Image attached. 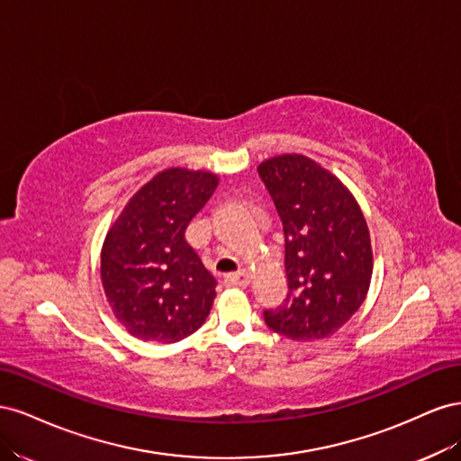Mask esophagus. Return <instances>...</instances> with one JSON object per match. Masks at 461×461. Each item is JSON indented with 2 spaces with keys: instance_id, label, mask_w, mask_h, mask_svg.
<instances>
[{
  "instance_id": "esophagus-1",
  "label": "esophagus",
  "mask_w": 461,
  "mask_h": 461,
  "mask_svg": "<svg viewBox=\"0 0 461 461\" xmlns=\"http://www.w3.org/2000/svg\"><path fill=\"white\" fill-rule=\"evenodd\" d=\"M225 285L227 286H248L249 285V273L248 271H239V273H230L225 276Z\"/></svg>"
}]
</instances>
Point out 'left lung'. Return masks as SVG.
Listing matches in <instances>:
<instances>
[{"label":"left lung","mask_w":461,"mask_h":461,"mask_svg":"<svg viewBox=\"0 0 461 461\" xmlns=\"http://www.w3.org/2000/svg\"><path fill=\"white\" fill-rule=\"evenodd\" d=\"M285 230L288 294L265 323L290 340L327 339L364 303L373 275L367 221L339 176L302 153L259 163Z\"/></svg>","instance_id":"1"}]
</instances>
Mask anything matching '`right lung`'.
<instances>
[{
	"instance_id": "obj_1",
	"label": "right lung",
	"mask_w": 461,
	"mask_h": 461,
	"mask_svg": "<svg viewBox=\"0 0 461 461\" xmlns=\"http://www.w3.org/2000/svg\"><path fill=\"white\" fill-rule=\"evenodd\" d=\"M219 176L171 167L124 205L102 246V285L132 337L171 344L196 332L215 300V278L185 239Z\"/></svg>"
}]
</instances>
